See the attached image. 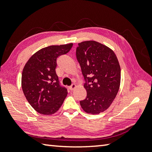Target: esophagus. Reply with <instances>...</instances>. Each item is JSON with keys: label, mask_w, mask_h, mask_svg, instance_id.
I'll return each mask as SVG.
<instances>
[{"label": "esophagus", "mask_w": 152, "mask_h": 152, "mask_svg": "<svg viewBox=\"0 0 152 152\" xmlns=\"http://www.w3.org/2000/svg\"><path fill=\"white\" fill-rule=\"evenodd\" d=\"M76 86L75 84H72V85H71V86H69V90H70V91H73L74 89L76 88Z\"/></svg>", "instance_id": "esophagus-1"}]
</instances>
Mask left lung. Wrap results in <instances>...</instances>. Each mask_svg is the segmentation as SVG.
<instances>
[{
  "instance_id": "obj_1",
  "label": "left lung",
  "mask_w": 152,
  "mask_h": 152,
  "mask_svg": "<svg viewBox=\"0 0 152 152\" xmlns=\"http://www.w3.org/2000/svg\"><path fill=\"white\" fill-rule=\"evenodd\" d=\"M76 53L87 93L80 105L88 114H98L110 106L118 92L121 73L118 60L112 49L94 40L78 43Z\"/></svg>"
}]
</instances>
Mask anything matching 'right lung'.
Instances as JSON below:
<instances>
[{
	"mask_svg": "<svg viewBox=\"0 0 152 152\" xmlns=\"http://www.w3.org/2000/svg\"><path fill=\"white\" fill-rule=\"evenodd\" d=\"M73 44L51 45L35 53L24 66L21 87L34 109L43 115L57 112L66 99L67 89L59 84L57 59L68 53Z\"/></svg>",
	"mask_w": 152,
	"mask_h": 152,
	"instance_id": "obj_1",
	"label": "right lung"
}]
</instances>
